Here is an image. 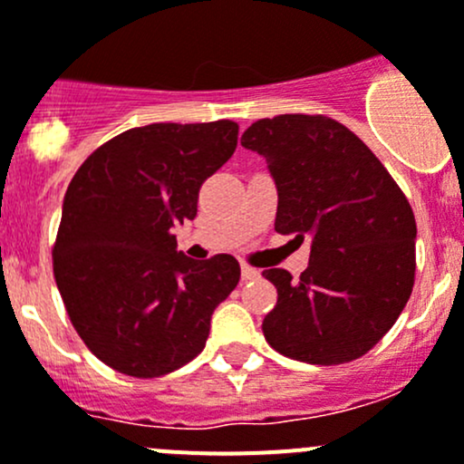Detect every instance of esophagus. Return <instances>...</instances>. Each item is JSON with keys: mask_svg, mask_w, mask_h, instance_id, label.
<instances>
[{"mask_svg": "<svg viewBox=\"0 0 464 464\" xmlns=\"http://www.w3.org/2000/svg\"><path fill=\"white\" fill-rule=\"evenodd\" d=\"M257 276H260V271L248 265H242V280H256Z\"/></svg>", "mask_w": 464, "mask_h": 464, "instance_id": "1", "label": "esophagus"}]
</instances>
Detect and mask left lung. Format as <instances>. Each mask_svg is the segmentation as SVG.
Instances as JSON below:
<instances>
[{
    "label": "left lung",
    "mask_w": 464,
    "mask_h": 464,
    "mask_svg": "<svg viewBox=\"0 0 464 464\" xmlns=\"http://www.w3.org/2000/svg\"><path fill=\"white\" fill-rule=\"evenodd\" d=\"M242 146L266 160L277 233L311 237L309 266L262 276L277 304L262 322L277 353L309 364L360 358L402 314L416 273V219L387 169L347 126L322 115L257 120Z\"/></svg>",
    "instance_id": "1"
}]
</instances>
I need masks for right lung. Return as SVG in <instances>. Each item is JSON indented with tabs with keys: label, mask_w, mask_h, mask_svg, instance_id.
Instances as JSON below:
<instances>
[{
	"label": "right lung",
	"mask_w": 464,
	"mask_h": 464,
	"mask_svg": "<svg viewBox=\"0 0 464 464\" xmlns=\"http://www.w3.org/2000/svg\"><path fill=\"white\" fill-rule=\"evenodd\" d=\"M236 146L228 120L140 126L100 146L68 184L57 289L86 347L115 372L158 378L191 362L240 282L236 257L193 260L173 236Z\"/></svg>",
	"instance_id": "obj_1"
}]
</instances>
